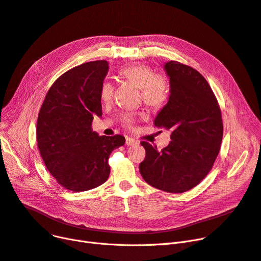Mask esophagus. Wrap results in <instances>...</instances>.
<instances>
[{"instance_id":"34e87169","label":"esophagus","mask_w":261,"mask_h":261,"mask_svg":"<svg viewBox=\"0 0 261 261\" xmlns=\"http://www.w3.org/2000/svg\"><path fill=\"white\" fill-rule=\"evenodd\" d=\"M136 144H138V141H136V140H134L132 138H127L126 139V145L127 146H134Z\"/></svg>"}]
</instances>
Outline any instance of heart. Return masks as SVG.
<instances>
[{
	"label": "heart",
	"instance_id": "heart-1",
	"mask_svg": "<svg viewBox=\"0 0 261 261\" xmlns=\"http://www.w3.org/2000/svg\"><path fill=\"white\" fill-rule=\"evenodd\" d=\"M119 74L131 81L135 87L141 90V98L143 102L152 109H159L165 105L168 98V86L165 79L159 75H154L153 71L147 65L138 64L123 67ZM113 87L110 81H103L99 95L103 101H108L112 96ZM136 116L133 113H125L121 115V123L123 127L133 129Z\"/></svg>",
	"mask_w": 261,
	"mask_h": 261
}]
</instances>
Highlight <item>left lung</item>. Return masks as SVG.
Returning a JSON list of instances; mask_svg holds the SVG:
<instances>
[{
	"label": "left lung",
	"instance_id": "8db88e82",
	"mask_svg": "<svg viewBox=\"0 0 261 261\" xmlns=\"http://www.w3.org/2000/svg\"><path fill=\"white\" fill-rule=\"evenodd\" d=\"M164 70L170 94L154 126L170 129L171 142L161 151L142 142L146 158L140 172L149 185L181 194L197 186L213 168L220 151L223 123L216 96L198 71L176 61L165 63Z\"/></svg>",
	"mask_w": 261,
	"mask_h": 261
}]
</instances>
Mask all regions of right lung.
Masks as SVG:
<instances>
[{
	"label": "right lung",
	"instance_id": "1",
	"mask_svg": "<svg viewBox=\"0 0 261 261\" xmlns=\"http://www.w3.org/2000/svg\"><path fill=\"white\" fill-rule=\"evenodd\" d=\"M108 70L106 60L71 68L54 82L40 109V154L58 184L68 190L103 184L110 174V154L126 142L122 135L99 136L92 130L94 116L102 115L99 90Z\"/></svg>",
	"mask_w": 261,
	"mask_h": 261
}]
</instances>
